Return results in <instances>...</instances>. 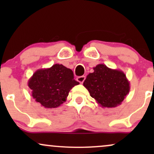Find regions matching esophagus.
Here are the masks:
<instances>
[{"instance_id":"1","label":"esophagus","mask_w":154,"mask_h":154,"mask_svg":"<svg viewBox=\"0 0 154 154\" xmlns=\"http://www.w3.org/2000/svg\"><path fill=\"white\" fill-rule=\"evenodd\" d=\"M85 79V76H80V77H78L77 78V80L78 81L79 83H82Z\"/></svg>"}]
</instances>
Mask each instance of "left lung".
Listing matches in <instances>:
<instances>
[{"label": "left lung", "mask_w": 154, "mask_h": 154, "mask_svg": "<svg viewBox=\"0 0 154 154\" xmlns=\"http://www.w3.org/2000/svg\"><path fill=\"white\" fill-rule=\"evenodd\" d=\"M83 82L92 98L103 108L120 105L130 90L126 75L119 69H112L100 63L93 67Z\"/></svg>", "instance_id": "8db88e82"}]
</instances>
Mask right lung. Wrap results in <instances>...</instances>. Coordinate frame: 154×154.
<instances>
[{
    "label": "right lung",
    "mask_w": 154,
    "mask_h": 154,
    "mask_svg": "<svg viewBox=\"0 0 154 154\" xmlns=\"http://www.w3.org/2000/svg\"><path fill=\"white\" fill-rule=\"evenodd\" d=\"M79 84L74 79L72 70L59 63L37 70L28 80L32 98L46 109L64 103L70 90Z\"/></svg>",
    "instance_id": "add662e5"
}]
</instances>
